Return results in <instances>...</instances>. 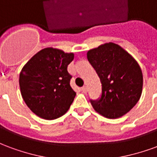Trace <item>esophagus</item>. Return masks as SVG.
I'll list each match as a JSON object with an SVG mask.
<instances>
[{
	"mask_svg": "<svg viewBox=\"0 0 157 157\" xmlns=\"http://www.w3.org/2000/svg\"><path fill=\"white\" fill-rule=\"evenodd\" d=\"M82 92H83V93H86V92H87V87H86V86H82Z\"/></svg>",
	"mask_w": 157,
	"mask_h": 157,
	"instance_id": "34e87169",
	"label": "esophagus"
}]
</instances>
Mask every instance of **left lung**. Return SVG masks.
<instances>
[{"mask_svg": "<svg viewBox=\"0 0 157 157\" xmlns=\"http://www.w3.org/2000/svg\"><path fill=\"white\" fill-rule=\"evenodd\" d=\"M87 59L102 83V96L92 101L96 112L108 118H118L129 112L140 98L141 69L121 46L106 43L87 52Z\"/></svg>", "mask_w": 157, "mask_h": 157, "instance_id": "8db88e82", "label": "left lung"}]
</instances>
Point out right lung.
<instances>
[{"mask_svg": "<svg viewBox=\"0 0 157 157\" xmlns=\"http://www.w3.org/2000/svg\"><path fill=\"white\" fill-rule=\"evenodd\" d=\"M73 53L55 48L41 49L27 62L19 75L20 91L30 110L39 118L53 120L67 112L76 93L70 85L67 66Z\"/></svg>", "mask_w": 157, "mask_h": 157, "instance_id": "1", "label": "right lung"}]
</instances>
